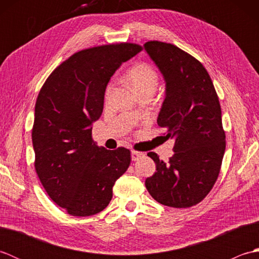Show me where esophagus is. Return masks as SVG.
<instances>
[{"instance_id": "1", "label": "esophagus", "mask_w": 259, "mask_h": 259, "mask_svg": "<svg viewBox=\"0 0 259 259\" xmlns=\"http://www.w3.org/2000/svg\"><path fill=\"white\" fill-rule=\"evenodd\" d=\"M141 157H144V152H140V151H136V150H133L131 151V158H133V160L136 161V160H139V159Z\"/></svg>"}]
</instances>
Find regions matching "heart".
<instances>
[{"instance_id":"heart-1","label":"heart","mask_w":259,"mask_h":259,"mask_svg":"<svg viewBox=\"0 0 259 259\" xmlns=\"http://www.w3.org/2000/svg\"><path fill=\"white\" fill-rule=\"evenodd\" d=\"M129 79L140 95L148 91H155L159 82V74L156 68L148 62H140L134 65L129 71ZM112 83L106 89V98H108L112 90Z\"/></svg>"}]
</instances>
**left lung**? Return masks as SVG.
<instances>
[{
  "label": "left lung",
  "mask_w": 259,
  "mask_h": 259,
  "mask_svg": "<svg viewBox=\"0 0 259 259\" xmlns=\"http://www.w3.org/2000/svg\"><path fill=\"white\" fill-rule=\"evenodd\" d=\"M145 49L167 82L157 122L175 141L168 162L148 152L157 171L146 188L161 205L188 208L209 194L221 171L226 148L221 103L210 75L191 54L161 41H148Z\"/></svg>",
  "instance_id": "obj_1"
}]
</instances>
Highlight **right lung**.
I'll return each mask as SVG.
<instances>
[{
  "instance_id": "right-lung-1",
  "label": "right lung",
  "mask_w": 259,
  "mask_h": 259,
  "mask_svg": "<svg viewBox=\"0 0 259 259\" xmlns=\"http://www.w3.org/2000/svg\"><path fill=\"white\" fill-rule=\"evenodd\" d=\"M141 50L136 43L121 42L75 52L38 92L32 128L35 171L49 197L72 216L102 211L115 180L130 166L129 149L95 145L91 124L102 113L114 71Z\"/></svg>"
}]
</instances>
